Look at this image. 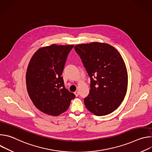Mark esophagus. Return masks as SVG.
<instances>
[{
    "instance_id": "1",
    "label": "esophagus",
    "mask_w": 152,
    "mask_h": 152,
    "mask_svg": "<svg viewBox=\"0 0 152 152\" xmlns=\"http://www.w3.org/2000/svg\"><path fill=\"white\" fill-rule=\"evenodd\" d=\"M75 96L77 97V96H79V92H78V91H75Z\"/></svg>"
}]
</instances>
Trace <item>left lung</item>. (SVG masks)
Segmentation results:
<instances>
[{
    "label": "left lung",
    "mask_w": 152,
    "mask_h": 152,
    "mask_svg": "<svg viewBox=\"0 0 152 152\" xmlns=\"http://www.w3.org/2000/svg\"><path fill=\"white\" fill-rule=\"evenodd\" d=\"M75 50L91 80L90 93L84 99L86 109L98 116L113 113L123 101L127 88V69L120 53L112 46L98 42L76 45Z\"/></svg>",
    "instance_id": "left-lung-1"
}]
</instances>
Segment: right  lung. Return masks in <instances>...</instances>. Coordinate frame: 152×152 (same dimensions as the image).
<instances>
[{
	"instance_id": "add662e5",
	"label": "right lung",
	"mask_w": 152,
	"mask_h": 152,
	"mask_svg": "<svg viewBox=\"0 0 152 152\" xmlns=\"http://www.w3.org/2000/svg\"><path fill=\"white\" fill-rule=\"evenodd\" d=\"M74 45H52L39 49L30 60L26 75L28 94L41 112L58 116L66 111L76 96L64 86L61 76Z\"/></svg>"
}]
</instances>
